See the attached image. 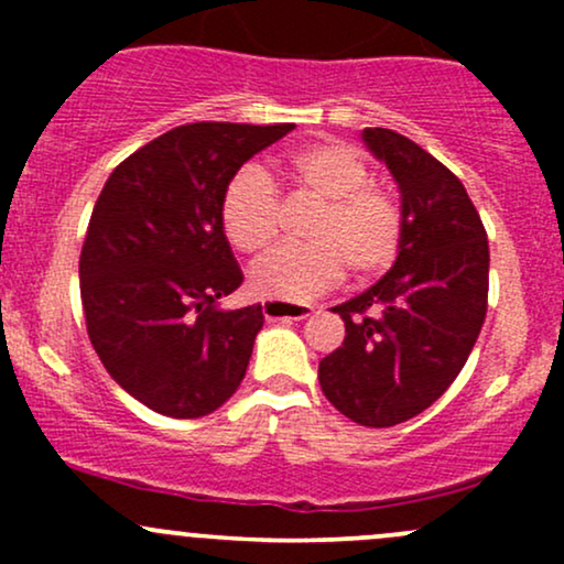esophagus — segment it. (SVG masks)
<instances>
[{"label": "esophagus", "mask_w": 564, "mask_h": 564, "mask_svg": "<svg viewBox=\"0 0 564 564\" xmlns=\"http://www.w3.org/2000/svg\"><path fill=\"white\" fill-rule=\"evenodd\" d=\"M262 313L268 315V321H304L313 315V304H296V302H275L268 300L262 304Z\"/></svg>", "instance_id": "obj_1"}]
</instances>
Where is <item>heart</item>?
Returning a JSON list of instances; mask_svg holds the SVG:
<instances>
[{"instance_id":"1","label":"heart","mask_w":564,"mask_h":564,"mask_svg":"<svg viewBox=\"0 0 564 564\" xmlns=\"http://www.w3.org/2000/svg\"><path fill=\"white\" fill-rule=\"evenodd\" d=\"M289 174L321 200L307 228L310 243L281 246L251 270V289L268 300H310L339 283L345 268L368 281L398 257L403 212L387 187L368 183L371 172L355 148L318 140L289 156ZM219 225L241 254L257 257L278 232V198L270 177L241 166L219 198Z\"/></svg>"}]
</instances>
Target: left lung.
<instances>
[{
	"instance_id": "1",
	"label": "left lung",
	"mask_w": 564,
	"mask_h": 564,
	"mask_svg": "<svg viewBox=\"0 0 564 564\" xmlns=\"http://www.w3.org/2000/svg\"><path fill=\"white\" fill-rule=\"evenodd\" d=\"M400 187L403 238L392 270L332 307L345 341L321 360V390L364 426L408 422L453 384L488 313V236L467 187L422 145L364 129Z\"/></svg>"
}]
</instances>
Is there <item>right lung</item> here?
Returning a JSON list of instances; mask_svg holds the SVG:
<instances>
[{"instance_id": "right-lung-1", "label": "right lung", "mask_w": 564, "mask_h": 564, "mask_svg": "<svg viewBox=\"0 0 564 564\" xmlns=\"http://www.w3.org/2000/svg\"><path fill=\"white\" fill-rule=\"evenodd\" d=\"M294 124L198 121L121 161L100 191L79 257L97 358L151 411L198 419L241 384L264 315L219 310L243 283L219 225L225 185Z\"/></svg>"}]
</instances>
